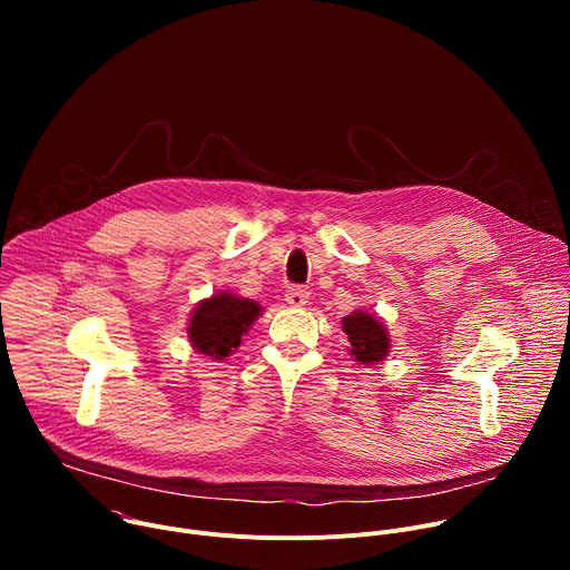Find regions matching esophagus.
Masks as SVG:
<instances>
[{
    "label": "esophagus",
    "instance_id": "esophagus-1",
    "mask_svg": "<svg viewBox=\"0 0 570 570\" xmlns=\"http://www.w3.org/2000/svg\"><path fill=\"white\" fill-rule=\"evenodd\" d=\"M286 302L291 304V306H304L306 302H308V291L306 288H302V286H291L288 291H286Z\"/></svg>",
    "mask_w": 570,
    "mask_h": 570
}]
</instances>
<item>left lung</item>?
Returning a JSON list of instances; mask_svg holds the SVG:
<instances>
[{
  "instance_id": "left-lung-1",
  "label": "left lung",
  "mask_w": 570,
  "mask_h": 570,
  "mask_svg": "<svg viewBox=\"0 0 570 570\" xmlns=\"http://www.w3.org/2000/svg\"><path fill=\"white\" fill-rule=\"evenodd\" d=\"M343 332L350 338L352 356L363 365L379 363L390 352L385 324L365 311H354L343 317Z\"/></svg>"
}]
</instances>
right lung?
Instances as JSON below:
<instances>
[{"mask_svg": "<svg viewBox=\"0 0 570 570\" xmlns=\"http://www.w3.org/2000/svg\"><path fill=\"white\" fill-rule=\"evenodd\" d=\"M259 313L262 306L248 297L232 293L212 295L191 313L187 327L189 343L198 354L223 361L240 345V336L250 330Z\"/></svg>", "mask_w": 570, "mask_h": 570, "instance_id": "1", "label": "right lung"}]
</instances>
